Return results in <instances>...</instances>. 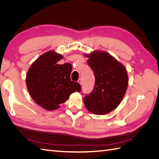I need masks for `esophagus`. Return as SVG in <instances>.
I'll list each match as a JSON object with an SVG mask.
<instances>
[{
	"instance_id": "1",
	"label": "esophagus",
	"mask_w": 159,
	"mask_h": 159,
	"mask_svg": "<svg viewBox=\"0 0 159 159\" xmlns=\"http://www.w3.org/2000/svg\"><path fill=\"white\" fill-rule=\"evenodd\" d=\"M78 82L81 85H82V79H81V78H80L79 80H78Z\"/></svg>"
}]
</instances>
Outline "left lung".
Returning <instances> with one entry per match:
<instances>
[{"label":"left lung","instance_id":"1","mask_svg":"<svg viewBox=\"0 0 159 159\" xmlns=\"http://www.w3.org/2000/svg\"><path fill=\"white\" fill-rule=\"evenodd\" d=\"M88 64L93 70L95 87L84 98L85 106L95 115H105L116 109L121 102L129 84L127 71L125 66L109 53L94 50L85 54Z\"/></svg>","mask_w":159,"mask_h":159}]
</instances>
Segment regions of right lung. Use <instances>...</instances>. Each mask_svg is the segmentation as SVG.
<instances>
[{
    "label": "right lung",
    "mask_w": 159,
    "mask_h": 159,
    "mask_svg": "<svg viewBox=\"0 0 159 159\" xmlns=\"http://www.w3.org/2000/svg\"><path fill=\"white\" fill-rule=\"evenodd\" d=\"M63 56L50 50L37 58L28 69L26 84L31 98L44 109H58L70 95L81 91V85L70 80L71 65L57 64Z\"/></svg>",
    "instance_id": "right-lung-1"
}]
</instances>
